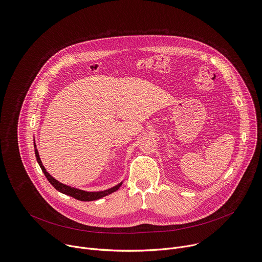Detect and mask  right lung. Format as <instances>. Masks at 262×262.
<instances>
[{
    "label": "right lung",
    "instance_id": "right-lung-1",
    "mask_svg": "<svg viewBox=\"0 0 262 262\" xmlns=\"http://www.w3.org/2000/svg\"><path fill=\"white\" fill-rule=\"evenodd\" d=\"M34 148H35V156H36V160L37 162H38L42 172L45 173L46 177L48 178V180L51 182V184L54 186V188L59 191L60 193L62 194H65V195H68L72 198H76L80 201H94V200H97V199H100L102 197H105L106 195H110L112 193L116 192L120 186L122 184V182H120L119 184L113 186V188H111L108 190H104V191H98V192H87V191H84V190H80V189H77V188H73V186H70V185H67V184H64L60 181H58L56 178H54L48 171L47 169L45 168L41 160H40V157H39V154H38V150H37L36 148V144H35V141H34Z\"/></svg>",
    "mask_w": 262,
    "mask_h": 262
}]
</instances>
